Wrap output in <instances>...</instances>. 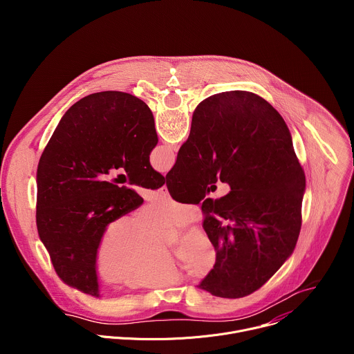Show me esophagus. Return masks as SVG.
<instances>
[{
  "label": "esophagus",
  "instance_id": "esophagus-1",
  "mask_svg": "<svg viewBox=\"0 0 354 354\" xmlns=\"http://www.w3.org/2000/svg\"><path fill=\"white\" fill-rule=\"evenodd\" d=\"M158 193L161 194V196H168L169 194V192H168V187H167V185H164L160 190H158Z\"/></svg>",
  "mask_w": 354,
  "mask_h": 354
}]
</instances>
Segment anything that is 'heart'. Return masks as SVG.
Masks as SVG:
<instances>
[{
	"label": "heart",
	"instance_id": "1",
	"mask_svg": "<svg viewBox=\"0 0 354 354\" xmlns=\"http://www.w3.org/2000/svg\"><path fill=\"white\" fill-rule=\"evenodd\" d=\"M196 209L171 197H157L138 210L134 218L120 214L100 234L93 265L106 281H122L129 288H165L182 283L189 268L198 276L210 273L217 263V250L210 236L192 228L176 249H161L162 228H182L193 223Z\"/></svg>",
	"mask_w": 354,
	"mask_h": 354
}]
</instances>
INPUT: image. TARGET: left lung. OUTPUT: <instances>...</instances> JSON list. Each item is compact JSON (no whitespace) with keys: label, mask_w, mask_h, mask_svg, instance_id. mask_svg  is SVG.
Returning a JSON list of instances; mask_svg holds the SVG:
<instances>
[{"label":"left lung","mask_w":354,"mask_h":354,"mask_svg":"<svg viewBox=\"0 0 354 354\" xmlns=\"http://www.w3.org/2000/svg\"><path fill=\"white\" fill-rule=\"evenodd\" d=\"M158 137L141 99L118 91L88 95L59 122L37 165L36 225L57 276L99 297L93 265L105 225L137 209L142 198L129 186L158 189L165 178L149 165ZM123 167L124 176L104 175Z\"/></svg>","instance_id":"8db88e82"}]
</instances>
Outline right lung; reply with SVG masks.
<instances>
[{
    "mask_svg": "<svg viewBox=\"0 0 354 354\" xmlns=\"http://www.w3.org/2000/svg\"><path fill=\"white\" fill-rule=\"evenodd\" d=\"M218 177L232 190L213 202L205 189ZM165 179L169 193L201 203L203 228L217 250V263L198 288L223 298L245 297L291 257L306 175L286 122L263 97L228 91L200 102Z\"/></svg>",
    "mask_w": 354,
    "mask_h": 354,
    "instance_id": "right-lung-1",
    "label": "right lung"
}]
</instances>
